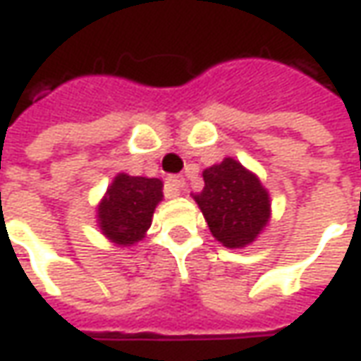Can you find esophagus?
Returning <instances> with one entry per match:
<instances>
[{
	"mask_svg": "<svg viewBox=\"0 0 361 361\" xmlns=\"http://www.w3.org/2000/svg\"><path fill=\"white\" fill-rule=\"evenodd\" d=\"M168 185H170L176 193H180V191L185 188V180H183L181 176H170V178H168Z\"/></svg>",
	"mask_w": 361,
	"mask_h": 361,
	"instance_id": "1",
	"label": "esophagus"
}]
</instances>
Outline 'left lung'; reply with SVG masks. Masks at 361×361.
<instances>
[{"instance_id":"obj_1","label":"left lung","mask_w":361,"mask_h":361,"mask_svg":"<svg viewBox=\"0 0 361 361\" xmlns=\"http://www.w3.org/2000/svg\"><path fill=\"white\" fill-rule=\"evenodd\" d=\"M203 190L193 195L213 237L229 249L245 247L269 221V193L239 161L225 158L203 171Z\"/></svg>"}]
</instances>
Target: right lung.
<instances>
[{
  "mask_svg": "<svg viewBox=\"0 0 361 361\" xmlns=\"http://www.w3.org/2000/svg\"><path fill=\"white\" fill-rule=\"evenodd\" d=\"M161 200L158 178H134L120 173L98 205L102 233L118 245H134L152 225V215Z\"/></svg>",
  "mask_w": 361,
  "mask_h": 361,
  "instance_id": "right-lung-1",
  "label": "right lung"
}]
</instances>
